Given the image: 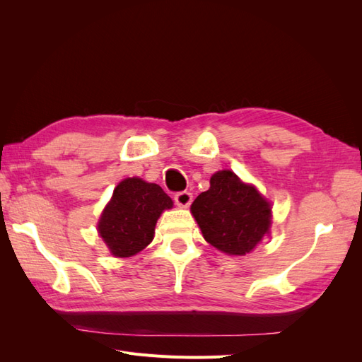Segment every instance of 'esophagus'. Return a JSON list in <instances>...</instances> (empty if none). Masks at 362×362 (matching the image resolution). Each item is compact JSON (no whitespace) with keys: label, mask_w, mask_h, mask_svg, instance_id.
I'll list each match as a JSON object with an SVG mask.
<instances>
[{"label":"esophagus","mask_w":362,"mask_h":362,"mask_svg":"<svg viewBox=\"0 0 362 362\" xmlns=\"http://www.w3.org/2000/svg\"><path fill=\"white\" fill-rule=\"evenodd\" d=\"M173 199H175V204H177L178 206H189L193 201V194L187 190H184V192H178L177 194H175Z\"/></svg>","instance_id":"1"}]
</instances>
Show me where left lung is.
I'll return each mask as SVG.
<instances>
[{
	"instance_id": "left-lung-1",
	"label": "left lung",
	"mask_w": 362,
	"mask_h": 362,
	"mask_svg": "<svg viewBox=\"0 0 362 362\" xmlns=\"http://www.w3.org/2000/svg\"><path fill=\"white\" fill-rule=\"evenodd\" d=\"M270 205L231 170L210 180V189L192 204V214L208 243L229 255H246L270 226Z\"/></svg>"
}]
</instances>
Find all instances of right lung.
I'll return each instance as SVG.
<instances>
[{
  "mask_svg": "<svg viewBox=\"0 0 362 362\" xmlns=\"http://www.w3.org/2000/svg\"><path fill=\"white\" fill-rule=\"evenodd\" d=\"M172 205L158 184L127 178L115 189L98 229L115 257L136 255L152 242L160 214Z\"/></svg>",
  "mask_w": 362,
  "mask_h": 362,
  "instance_id": "1",
  "label": "right lung"
}]
</instances>
